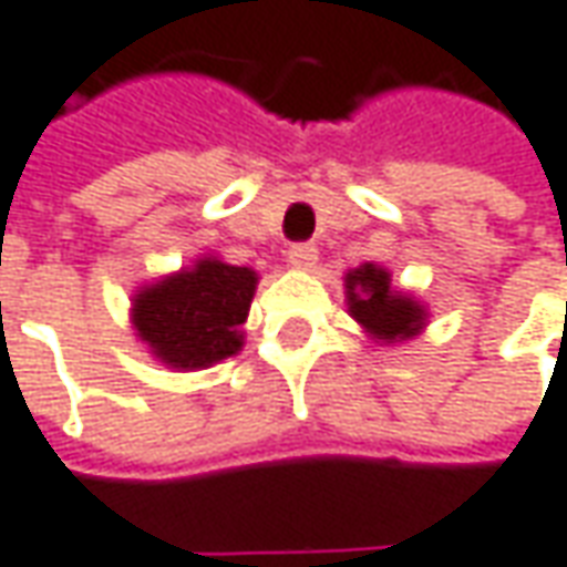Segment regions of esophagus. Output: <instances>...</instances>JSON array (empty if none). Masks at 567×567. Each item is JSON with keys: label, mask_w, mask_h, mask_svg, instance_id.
<instances>
[{"label": "esophagus", "mask_w": 567, "mask_h": 567, "mask_svg": "<svg viewBox=\"0 0 567 567\" xmlns=\"http://www.w3.org/2000/svg\"><path fill=\"white\" fill-rule=\"evenodd\" d=\"M288 262H291L295 269H310V266L317 262V247L308 244V240L291 244V247H288Z\"/></svg>", "instance_id": "esophagus-1"}]
</instances>
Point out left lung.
Masks as SVG:
<instances>
[{
	"mask_svg": "<svg viewBox=\"0 0 567 567\" xmlns=\"http://www.w3.org/2000/svg\"><path fill=\"white\" fill-rule=\"evenodd\" d=\"M346 295H349V310L358 323L378 339H409L422 330L425 310L419 308L406 295H396L390 288V276L364 262L361 269L346 276Z\"/></svg>",
	"mask_w": 567,
	"mask_h": 567,
	"instance_id": "left-lung-1",
	"label": "left lung"
}]
</instances>
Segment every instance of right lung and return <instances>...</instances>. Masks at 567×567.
Instances as JSON below:
<instances>
[{
    "label": "right lung",
    "mask_w": 567,
    "mask_h": 567,
    "mask_svg": "<svg viewBox=\"0 0 567 567\" xmlns=\"http://www.w3.org/2000/svg\"><path fill=\"white\" fill-rule=\"evenodd\" d=\"M257 272L199 259L136 295L133 323L142 342L171 368H209L240 349V323L254 301Z\"/></svg>",
    "instance_id": "right-lung-1"
}]
</instances>
